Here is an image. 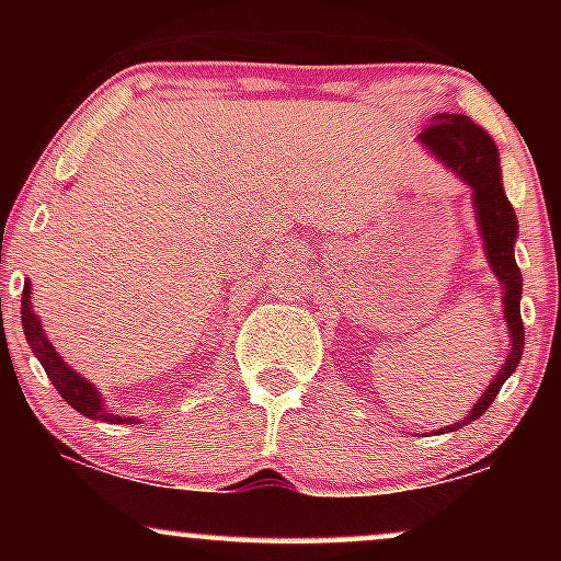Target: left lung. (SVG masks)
Segmentation results:
<instances>
[{
	"instance_id": "left-lung-1",
	"label": "left lung",
	"mask_w": 561,
	"mask_h": 561,
	"mask_svg": "<svg viewBox=\"0 0 561 561\" xmlns=\"http://www.w3.org/2000/svg\"><path fill=\"white\" fill-rule=\"evenodd\" d=\"M420 145L433 156L443 169H448L456 179H461L472 190V208L474 221H478L482 250L495 279L501 282L504 293V321L508 330V347L506 362L495 371L485 392L474 401L467 416L461 422L448 424V427L435 430V433H456L465 424L474 422L488 411V405L495 401L501 385L517 369L525 347V327L519 317V300H523V274H519L517 261H514V242H517V216H514L512 203H508L504 182H501V158L499 147L485 128L474 124L467 115L440 113L433 115L430 124L420 134Z\"/></svg>"
}]
</instances>
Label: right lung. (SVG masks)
Segmentation results:
<instances>
[{"instance_id": "1", "label": "right lung", "mask_w": 561, "mask_h": 561, "mask_svg": "<svg viewBox=\"0 0 561 561\" xmlns=\"http://www.w3.org/2000/svg\"><path fill=\"white\" fill-rule=\"evenodd\" d=\"M21 319H23V332H25V340H28L31 351L36 353V358L42 362L44 371H47L49 382H53L55 390L66 398L68 405H73V409L79 411V414L87 416V420H102V422H113V424L137 422V420H131V416H121V414H113V411H107L102 392L96 390L87 377H81L68 362H62L60 353H57L55 345L49 343L47 332L42 330L38 313L34 311V306H31V282L28 279H25V285H23Z\"/></svg>"}]
</instances>
